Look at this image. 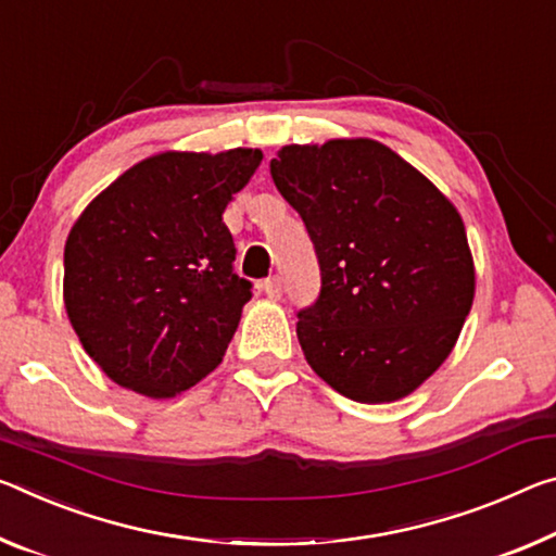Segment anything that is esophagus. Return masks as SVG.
Listing matches in <instances>:
<instances>
[{
    "instance_id": "obj_1",
    "label": "esophagus",
    "mask_w": 556,
    "mask_h": 556,
    "mask_svg": "<svg viewBox=\"0 0 556 556\" xmlns=\"http://www.w3.org/2000/svg\"><path fill=\"white\" fill-rule=\"evenodd\" d=\"M262 292L269 299H279L281 296V279L279 277H269L262 281Z\"/></svg>"
}]
</instances>
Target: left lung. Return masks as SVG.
<instances>
[{
	"mask_svg": "<svg viewBox=\"0 0 556 556\" xmlns=\"http://www.w3.org/2000/svg\"><path fill=\"white\" fill-rule=\"evenodd\" d=\"M271 180L321 267L296 337L314 374L358 403L405 399L451 356L475 299L463 217L374 138L285 146Z\"/></svg>",
	"mask_w": 556,
	"mask_h": 556,
	"instance_id": "left-lung-1",
	"label": "left lung"
}]
</instances>
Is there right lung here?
I'll use <instances>...</instances> for the list:
<instances>
[{"label":"right lung","mask_w":556,"mask_h":556,"mask_svg":"<svg viewBox=\"0 0 556 556\" xmlns=\"http://www.w3.org/2000/svg\"><path fill=\"white\" fill-rule=\"evenodd\" d=\"M260 148L165 151L99 192L64 247V304L113 383L173 399L215 371L250 302L223 213Z\"/></svg>","instance_id":"1"}]
</instances>
